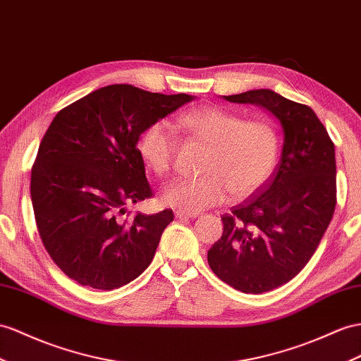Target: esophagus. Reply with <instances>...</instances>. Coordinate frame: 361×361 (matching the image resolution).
<instances>
[{
  "mask_svg": "<svg viewBox=\"0 0 361 361\" xmlns=\"http://www.w3.org/2000/svg\"><path fill=\"white\" fill-rule=\"evenodd\" d=\"M175 216L180 218V219H189V218H197V216H198V214H195V212L177 210V212H175Z\"/></svg>",
  "mask_w": 361,
  "mask_h": 361,
  "instance_id": "esophagus-1",
  "label": "esophagus"
}]
</instances>
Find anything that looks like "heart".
<instances>
[{
  "instance_id": "heart-1",
  "label": "heart",
  "mask_w": 361,
  "mask_h": 361,
  "mask_svg": "<svg viewBox=\"0 0 361 361\" xmlns=\"http://www.w3.org/2000/svg\"><path fill=\"white\" fill-rule=\"evenodd\" d=\"M175 123L206 145V152L200 164L202 173L164 188L161 200L171 207L200 212L223 201L227 192L233 198H245L274 171L279 137L267 120H244L228 109L204 105L183 113ZM137 149L146 169L161 177L172 169L177 138L168 123L157 120L145 128Z\"/></svg>"
}]
</instances>
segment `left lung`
Instances as JSON below:
<instances>
[{"mask_svg": "<svg viewBox=\"0 0 361 361\" xmlns=\"http://www.w3.org/2000/svg\"><path fill=\"white\" fill-rule=\"evenodd\" d=\"M269 109L283 129L281 161L250 198L221 216L224 232L207 252L212 271L243 293L290 282L317 250L336 210V151L326 128L303 104L271 90L224 96Z\"/></svg>", "mask_w": 361, "mask_h": 361, "instance_id": "1", "label": "left lung"}]
</instances>
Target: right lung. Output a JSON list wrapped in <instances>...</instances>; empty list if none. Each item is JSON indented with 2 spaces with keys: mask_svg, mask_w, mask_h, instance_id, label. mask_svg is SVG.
<instances>
[{
  "mask_svg": "<svg viewBox=\"0 0 361 361\" xmlns=\"http://www.w3.org/2000/svg\"><path fill=\"white\" fill-rule=\"evenodd\" d=\"M190 100L116 84L53 118L33 163L30 195L45 250L70 279L114 290L151 264L173 214L125 216L126 206L154 195L137 142L146 126Z\"/></svg>",
  "mask_w": 361,
  "mask_h": 361,
  "instance_id": "right-lung-1",
  "label": "right lung"
}]
</instances>
